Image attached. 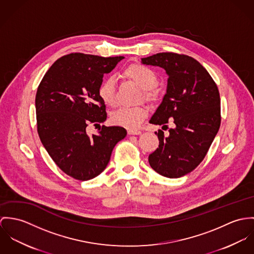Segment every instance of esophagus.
Here are the masks:
<instances>
[{"label":"esophagus","mask_w":254,"mask_h":254,"mask_svg":"<svg viewBox=\"0 0 254 254\" xmlns=\"http://www.w3.org/2000/svg\"><path fill=\"white\" fill-rule=\"evenodd\" d=\"M127 133H128L129 135H139V134H141V131H139V130L128 129V130H127Z\"/></svg>","instance_id":"esophagus-1"}]
</instances>
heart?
Instances as JSON below:
<instances>
[{"mask_svg":"<svg viewBox=\"0 0 254 254\" xmlns=\"http://www.w3.org/2000/svg\"><path fill=\"white\" fill-rule=\"evenodd\" d=\"M124 75L143 89V97L148 101L157 98L155 87L159 83L157 74L149 67L142 64H132L127 67ZM98 95L104 104L113 106L116 101V83L113 77L106 78L98 87ZM147 117V110L143 106L120 107L111 115V123L115 126L129 129H136Z\"/></svg>","mask_w":254,"mask_h":254,"instance_id":"obj_1","label":"heart"}]
</instances>
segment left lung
<instances>
[{"mask_svg": "<svg viewBox=\"0 0 254 254\" xmlns=\"http://www.w3.org/2000/svg\"><path fill=\"white\" fill-rule=\"evenodd\" d=\"M145 65L159 66L169 76L167 93L149 123L167 127L159 130V148L149 155L151 168L159 174L181 177L197 168L205 157L220 127V95L217 85L193 57L161 53L141 58Z\"/></svg>", "mask_w": 254, "mask_h": 254, "instance_id": "left-lung-1", "label": "left lung"}]
</instances>
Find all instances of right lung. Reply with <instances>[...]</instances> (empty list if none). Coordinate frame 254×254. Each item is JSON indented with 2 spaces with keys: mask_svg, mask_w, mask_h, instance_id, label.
<instances>
[{
  "mask_svg": "<svg viewBox=\"0 0 254 254\" xmlns=\"http://www.w3.org/2000/svg\"><path fill=\"white\" fill-rule=\"evenodd\" d=\"M124 57L71 54L60 57L45 74L36 94L40 139L57 167L78 180H89L106 169L115 145L127 136L122 127L102 126L86 133L89 124L107 119L98 95L103 75Z\"/></svg>",
  "mask_w": 254,
  "mask_h": 254,
  "instance_id": "add662e5",
  "label": "right lung"
}]
</instances>
